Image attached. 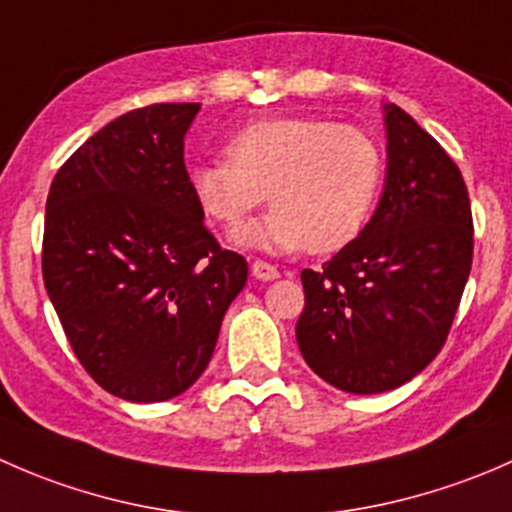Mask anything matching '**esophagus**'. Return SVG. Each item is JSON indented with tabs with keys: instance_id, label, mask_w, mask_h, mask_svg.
Instances as JSON below:
<instances>
[{
	"instance_id": "34e87169",
	"label": "esophagus",
	"mask_w": 512,
	"mask_h": 512,
	"mask_svg": "<svg viewBox=\"0 0 512 512\" xmlns=\"http://www.w3.org/2000/svg\"><path fill=\"white\" fill-rule=\"evenodd\" d=\"M252 275L262 282H270V280H277V277H280V272H277V267L270 265V262L255 260L252 262Z\"/></svg>"
}]
</instances>
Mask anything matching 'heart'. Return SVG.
Returning a JSON list of instances; mask_svg holds the SVG:
<instances>
[{
	"mask_svg": "<svg viewBox=\"0 0 512 512\" xmlns=\"http://www.w3.org/2000/svg\"><path fill=\"white\" fill-rule=\"evenodd\" d=\"M384 153L366 131L327 118L252 121L227 141V158L190 168L205 215L237 225L265 198L272 213L235 230V242L262 250L327 255L347 247L374 213Z\"/></svg>",
	"mask_w": 512,
	"mask_h": 512,
	"instance_id": "1",
	"label": "heart"
}]
</instances>
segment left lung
Wrapping results in <instances>:
<instances>
[{"label":"left lung","instance_id":"8db88e82","mask_svg":"<svg viewBox=\"0 0 512 512\" xmlns=\"http://www.w3.org/2000/svg\"><path fill=\"white\" fill-rule=\"evenodd\" d=\"M386 183L364 230L322 270H302L297 344L309 369L349 394L411 381L441 352L473 262L458 165L404 108L384 106Z\"/></svg>","mask_w":512,"mask_h":512}]
</instances>
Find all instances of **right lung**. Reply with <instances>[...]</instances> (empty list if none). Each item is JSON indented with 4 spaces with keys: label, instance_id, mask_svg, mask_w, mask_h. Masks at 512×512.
I'll return each instance as SVG.
<instances>
[{
    "label": "right lung",
    "instance_id": "obj_1",
    "mask_svg": "<svg viewBox=\"0 0 512 512\" xmlns=\"http://www.w3.org/2000/svg\"><path fill=\"white\" fill-rule=\"evenodd\" d=\"M200 103H153L94 133L46 198L41 272L91 379L138 404L198 381L247 282L190 188L183 138Z\"/></svg>",
    "mask_w": 512,
    "mask_h": 512
}]
</instances>
